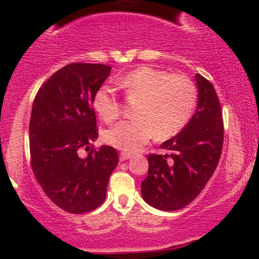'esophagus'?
Instances as JSON below:
<instances>
[{
    "mask_svg": "<svg viewBox=\"0 0 259 259\" xmlns=\"http://www.w3.org/2000/svg\"><path fill=\"white\" fill-rule=\"evenodd\" d=\"M130 157H132V154H130V153H127V152H121V153L119 154V159L121 160V162H123V160H126V159H129Z\"/></svg>",
    "mask_w": 259,
    "mask_h": 259,
    "instance_id": "1",
    "label": "esophagus"
}]
</instances>
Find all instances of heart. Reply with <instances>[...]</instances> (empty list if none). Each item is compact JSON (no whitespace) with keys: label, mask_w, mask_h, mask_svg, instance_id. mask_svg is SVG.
Here are the masks:
<instances>
[{"label":"heart","mask_w":259,"mask_h":259,"mask_svg":"<svg viewBox=\"0 0 259 259\" xmlns=\"http://www.w3.org/2000/svg\"><path fill=\"white\" fill-rule=\"evenodd\" d=\"M115 84L134 102L135 118L106 130L105 141L123 152H135L154 135L160 140L177 135L195 111V84L183 74L141 67L117 79ZM94 108L101 119L111 123L120 115L121 103L111 90L102 88L95 94Z\"/></svg>","instance_id":"b5f03b06"}]
</instances>
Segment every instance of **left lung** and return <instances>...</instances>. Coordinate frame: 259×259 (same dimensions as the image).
Listing matches in <instances>:
<instances>
[{
    "label": "left lung",
    "mask_w": 259,
    "mask_h": 259,
    "mask_svg": "<svg viewBox=\"0 0 259 259\" xmlns=\"http://www.w3.org/2000/svg\"><path fill=\"white\" fill-rule=\"evenodd\" d=\"M197 109L191 120L160 148L167 154L147 156L148 174L141 183L142 198L160 210H178L201 194L214 173L222 154L224 123L217 92L196 74Z\"/></svg>",
    "instance_id": "1"
}]
</instances>
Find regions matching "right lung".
<instances>
[{
  "label": "right lung",
  "mask_w": 259,
  "mask_h": 259,
  "mask_svg": "<svg viewBox=\"0 0 259 259\" xmlns=\"http://www.w3.org/2000/svg\"><path fill=\"white\" fill-rule=\"evenodd\" d=\"M111 69L106 64L65 65L38 89L32 103V171L47 197L73 214L91 212L103 203L119 159L114 147H90L99 136L94 97ZM82 148L88 156L79 154Z\"/></svg>",
  "instance_id": "add662e5"
}]
</instances>
